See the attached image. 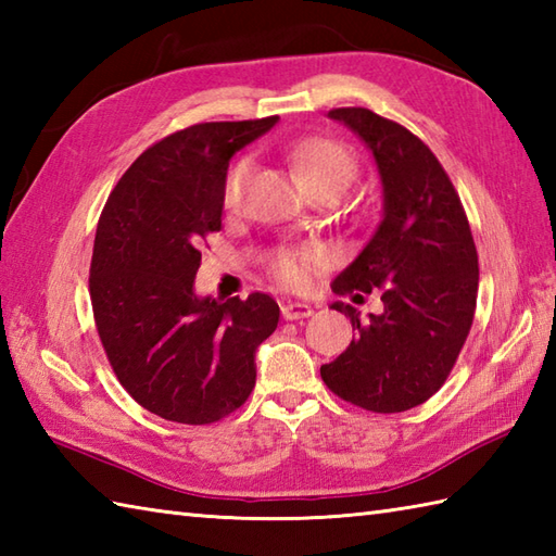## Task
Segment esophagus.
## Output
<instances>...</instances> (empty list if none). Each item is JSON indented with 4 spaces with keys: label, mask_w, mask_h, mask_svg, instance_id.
I'll return each mask as SVG.
<instances>
[{
    "label": "esophagus",
    "mask_w": 556,
    "mask_h": 556,
    "mask_svg": "<svg viewBox=\"0 0 556 556\" xmlns=\"http://www.w3.org/2000/svg\"><path fill=\"white\" fill-rule=\"evenodd\" d=\"M281 315H285V320H303V317L313 315V308L308 303L289 301V303L281 305Z\"/></svg>",
    "instance_id": "1"
}]
</instances>
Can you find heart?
Returning a JSON list of instances; mask_svg holds the SVG:
<instances>
[{
  "instance_id": "1",
  "label": "heart",
  "mask_w": 556,
  "mask_h": 556,
  "mask_svg": "<svg viewBox=\"0 0 556 556\" xmlns=\"http://www.w3.org/2000/svg\"><path fill=\"white\" fill-rule=\"evenodd\" d=\"M289 160L293 164V172L299 174L305 191L320 186H334L341 193L346 191L351 181L356 179V160H353L351 150H346L341 143L327 138H308L289 150ZM253 174V162L243 157L231 167L227 184H224V203L227 207H239L243 200V191L248 186V179ZM311 255L296 253V251H281L271 269L275 277L287 287H303L308 279L311 269Z\"/></svg>"
}]
</instances>
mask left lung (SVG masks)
Returning <instances> with one entry per match:
<instances>
[{
    "instance_id": "left-lung-1",
    "label": "left lung",
    "mask_w": 556,
    "mask_h": 556,
    "mask_svg": "<svg viewBox=\"0 0 556 556\" xmlns=\"http://www.w3.org/2000/svg\"><path fill=\"white\" fill-rule=\"evenodd\" d=\"M356 134L382 184V219L356 260L339 271V296L380 289L382 313L349 303L358 337L320 375L337 396L365 410L401 413L428 401L452 372L473 325L478 253L464 205L432 150L408 128L363 108L327 114Z\"/></svg>"
}]
</instances>
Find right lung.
<instances>
[{"mask_svg": "<svg viewBox=\"0 0 556 556\" xmlns=\"http://www.w3.org/2000/svg\"><path fill=\"white\" fill-rule=\"evenodd\" d=\"M277 122L195 124L162 138L102 210L90 263L98 334L126 392L164 420L215 422L255 387L277 301L198 296L195 271L200 241L222 229L229 160Z\"/></svg>", "mask_w": 556, "mask_h": 556, "instance_id": "add662e5", "label": "right lung"}]
</instances>
